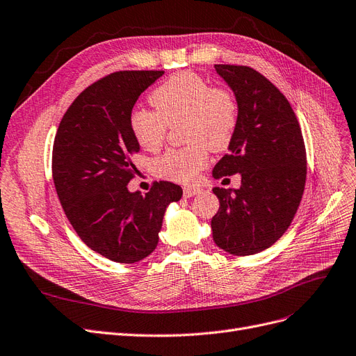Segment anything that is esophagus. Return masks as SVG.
Wrapping results in <instances>:
<instances>
[{"label":"esophagus","mask_w":356,"mask_h":356,"mask_svg":"<svg viewBox=\"0 0 356 356\" xmlns=\"http://www.w3.org/2000/svg\"><path fill=\"white\" fill-rule=\"evenodd\" d=\"M202 189L201 188H196V186H185L183 188V195L186 196V198H192V196L198 195Z\"/></svg>","instance_id":"esophagus-1"}]
</instances>
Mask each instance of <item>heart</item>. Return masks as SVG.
I'll list each match as a JSON object with an SVG mask.
<instances>
[{"label": "heart", "mask_w": 356, "mask_h": 356, "mask_svg": "<svg viewBox=\"0 0 356 356\" xmlns=\"http://www.w3.org/2000/svg\"><path fill=\"white\" fill-rule=\"evenodd\" d=\"M155 111L135 110L130 129L139 147L156 151L168 126L183 120V135L191 143L173 148L152 163L155 176L189 183L208 161V148L226 149L238 126V104L227 89L213 88L204 77L183 72L171 76L149 95Z\"/></svg>", "instance_id": "1"}]
</instances>
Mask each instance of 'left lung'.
<instances>
[{"label": "left lung", "instance_id": "8db88e82", "mask_svg": "<svg viewBox=\"0 0 356 356\" xmlns=\"http://www.w3.org/2000/svg\"><path fill=\"white\" fill-rule=\"evenodd\" d=\"M233 90L238 126L213 176L241 175L239 189L214 188L220 201L213 239L232 255H254L291 226L307 179V152L298 118L282 92L246 65L216 64Z\"/></svg>", "mask_w": 356, "mask_h": 356}]
</instances>
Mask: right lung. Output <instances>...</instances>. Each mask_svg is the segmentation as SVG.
Returning a JSON list of instances; mask_svg holds the SVG:
<instances>
[{"label":"right lung","mask_w":356,"mask_h":356,"mask_svg":"<svg viewBox=\"0 0 356 356\" xmlns=\"http://www.w3.org/2000/svg\"><path fill=\"white\" fill-rule=\"evenodd\" d=\"M164 72H115L88 86L65 111L52 148V179L76 233L92 251L134 264L158 245L165 209L183 191L155 181L148 193L130 192L131 156L140 147L130 115L142 92Z\"/></svg>","instance_id":"1"}]
</instances>
